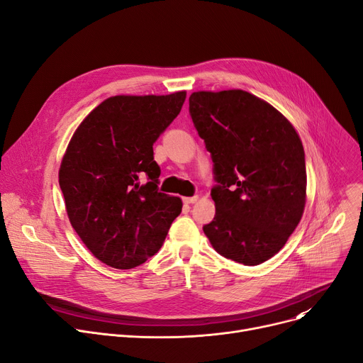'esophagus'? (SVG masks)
Returning <instances> with one entry per match:
<instances>
[{
  "mask_svg": "<svg viewBox=\"0 0 363 363\" xmlns=\"http://www.w3.org/2000/svg\"><path fill=\"white\" fill-rule=\"evenodd\" d=\"M199 201V197L196 196V197H185L184 199V203L185 204H194V203H197Z\"/></svg>",
  "mask_w": 363,
  "mask_h": 363,
  "instance_id": "34e87169",
  "label": "esophagus"
}]
</instances>
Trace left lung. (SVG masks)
Returning a JSON list of instances; mask_svg holds the SVG:
<instances>
[{"label":"left lung","mask_w":363,"mask_h":363,"mask_svg":"<svg viewBox=\"0 0 363 363\" xmlns=\"http://www.w3.org/2000/svg\"><path fill=\"white\" fill-rule=\"evenodd\" d=\"M189 113L215 163V219L203 226L223 257L256 266L275 256L306 206V163L291 122L242 89L196 91Z\"/></svg>","instance_id":"left-lung-1"}]
</instances>
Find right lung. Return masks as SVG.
I'll use <instances>...</instances> for the list:
<instances>
[{
  "mask_svg": "<svg viewBox=\"0 0 363 363\" xmlns=\"http://www.w3.org/2000/svg\"><path fill=\"white\" fill-rule=\"evenodd\" d=\"M186 91L113 95L76 128L59 169L67 218L86 249L116 269L155 256L182 211L179 197L157 191L152 144L172 123ZM147 177L141 184L139 179Z\"/></svg>",
  "mask_w": 363,
  "mask_h": 363,
  "instance_id": "right-lung-1",
  "label": "right lung"
}]
</instances>
